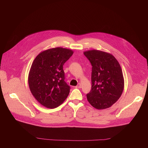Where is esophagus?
I'll use <instances>...</instances> for the list:
<instances>
[{
    "instance_id": "1",
    "label": "esophagus",
    "mask_w": 148,
    "mask_h": 148,
    "mask_svg": "<svg viewBox=\"0 0 148 148\" xmlns=\"http://www.w3.org/2000/svg\"><path fill=\"white\" fill-rule=\"evenodd\" d=\"M81 84L80 83H78V85L75 87V88H81Z\"/></svg>"
}]
</instances>
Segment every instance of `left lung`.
Wrapping results in <instances>:
<instances>
[{"instance_id": "1", "label": "left lung", "mask_w": 148, "mask_h": 148, "mask_svg": "<svg viewBox=\"0 0 148 148\" xmlns=\"http://www.w3.org/2000/svg\"><path fill=\"white\" fill-rule=\"evenodd\" d=\"M84 54L92 65V87L87 100L97 110L110 108L121 97L124 88L119 63L111 54L100 50H88Z\"/></svg>"}]
</instances>
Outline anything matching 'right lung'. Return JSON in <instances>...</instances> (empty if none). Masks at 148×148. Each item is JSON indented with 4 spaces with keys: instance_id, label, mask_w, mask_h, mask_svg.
Returning a JSON list of instances; mask_svg holds the SVG:
<instances>
[{
    "instance_id": "add662e5",
    "label": "right lung",
    "mask_w": 148,
    "mask_h": 148,
    "mask_svg": "<svg viewBox=\"0 0 148 148\" xmlns=\"http://www.w3.org/2000/svg\"><path fill=\"white\" fill-rule=\"evenodd\" d=\"M73 51L62 47L39 53L34 60L28 77L30 90L36 99L47 108L60 105L70 93L62 66Z\"/></svg>"
}]
</instances>
